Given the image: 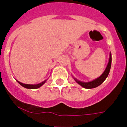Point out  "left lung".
Masks as SVG:
<instances>
[{
    "instance_id": "obj_1",
    "label": "left lung",
    "mask_w": 127,
    "mask_h": 127,
    "mask_svg": "<svg viewBox=\"0 0 127 127\" xmlns=\"http://www.w3.org/2000/svg\"><path fill=\"white\" fill-rule=\"evenodd\" d=\"M111 63H112V55H111V53H110V54L109 61H108V64H107V66H106V69H105V72H103V74H102L99 77H98V78L95 79L89 82L80 81L74 78V77H73V79H75V81H76L79 85H81V86L83 87V88H95V87H97L98 86H99L100 85H101L103 82L105 81V80L106 79V77H108V74H109L110 70V68H111Z\"/></svg>"
}]
</instances>
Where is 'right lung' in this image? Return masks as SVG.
I'll return each mask as SVG.
<instances>
[{
	"label": "right lung",
	"mask_w": 127,
	"mask_h": 127,
	"mask_svg": "<svg viewBox=\"0 0 127 127\" xmlns=\"http://www.w3.org/2000/svg\"><path fill=\"white\" fill-rule=\"evenodd\" d=\"M46 81V80L44 81L43 82L37 84V85H29V84L22 83H21V82H19V81H17L18 83H19L20 84L21 86H22V87H24V88H29V89H35V88H39V87H41L42 85H44V84L45 83Z\"/></svg>",
	"instance_id": "1"
}]
</instances>
